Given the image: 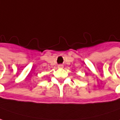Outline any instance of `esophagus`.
Returning a JSON list of instances; mask_svg holds the SVG:
<instances>
[{"label":"esophagus","mask_w":120,"mask_h":120,"mask_svg":"<svg viewBox=\"0 0 120 120\" xmlns=\"http://www.w3.org/2000/svg\"><path fill=\"white\" fill-rule=\"evenodd\" d=\"M64 67V66L62 65V64H59L58 66V68H59V69H62Z\"/></svg>","instance_id":"obj_1"}]
</instances>
